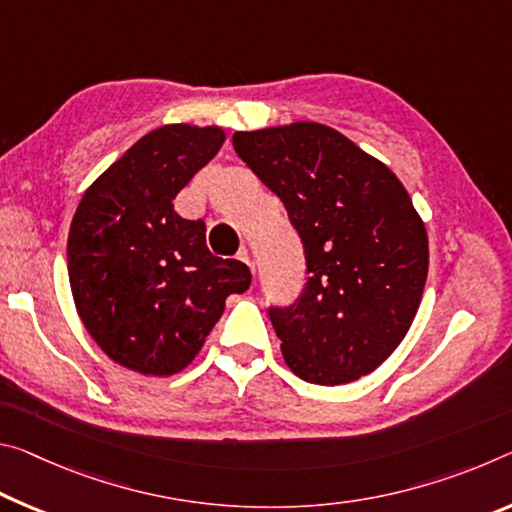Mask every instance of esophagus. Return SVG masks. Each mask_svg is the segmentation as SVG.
Wrapping results in <instances>:
<instances>
[{"instance_id": "esophagus-1", "label": "esophagus", "mask_w": 512, "mask_h": 512, "mask_svg": "<svg viewBox=\"0 0 512 512\" xmlns=\"http://www.w3.org/2000/svg\"><path fill=\"white\" fill-rule=\"evenodd\" d=\"M239 259L243 264H248V266H253V257H250V253H248V248H241L239 250Z\"/></svg>"}]
</instances>
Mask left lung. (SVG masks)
<instances>
[{
  "mask_svg": "<svg viewBox=\"0 0 512 512\" xmlns=\"http://www.w3.org/2000/svg\"><path fill=\"white\" fill-rule=\"evenodd\" d=\"M232 145L303 243V291L269 307L289 369L328 387L367 376L403 342L426 285L428 237L408 191L319 123L237 132Z\"/></svg>",
  "mask_w": 512,
  "mask_h": 512,
  "instance_id": "left-lung-1",
  "label": "left lung"
}]
</instances>
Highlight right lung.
<instances>
[{
  "label": "right lung",
  "mask_w": 512,
  "mask_h": 512,
  "mask_svg": "<svg viewBox=\"0 0 512 512\" xmlns=\"http://www.w3.org/2000/svg\"><path fill=\"white\" fill-rule=\"evenodd\" d=\"M221 127L166 125L136 141L81 198L68 234V275L91 337L123 367L173 376L250 287L239 259L209 253L205 221L173 200L214 159Z\"/></svg>",
  "instance_id": "obj_1"
}]
</instances>
